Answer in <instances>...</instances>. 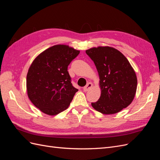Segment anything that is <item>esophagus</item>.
Segmentation results:
<instances>
[{"instance_id":"1","label":"esophagus","mask_w":160,"mask_h":160,"mask_svg":"<svg viewBox=\"0 0 160 160\" xmlns=\"http://www.w3.org/2000/svg\"><path fill=\"white\" fill-rule=\"evenodd\" d=\"M92 87H93V84H92L91 83H88L86 85V86H85L83 88V91L85 92L88 91L89 90H90L91 89Z\"/></svg>"}]
</instances>
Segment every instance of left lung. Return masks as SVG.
<instances>
[{"instance_id":"8db88e82","label":"left lung","mask_w":160,"mask_h":160,"mask_svg":"<svg viewBox=\"0 0 160 160\" xmlns=\"http://www.w3.org/2000/svg\"><path fill=\"white\" fill-rule=\"evenodd\" d=\"M86 53L94 62L99 77L101 96L91 105L96 111L115 114L132 103L137 89V76L122 52L111 47H93Z\"/></svg>"}]
</instances>
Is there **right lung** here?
I'll list each match as a JSON object with an SVG mask.
<instances>
[{
	"label": "right lung",
	"instance_id": "right-lung-1",
	"mask_svg": "<svg viewBox=\"0 0 160 160\" xmlns=\"http://www.w3.org/2000/svg\"><path fill=\"white\" fill-rule=\"evenodd\" d=\"M79 52L68 45H57L32 61L27 75V95L42 112L56 115L68 108L78 89L72 85L67 68Z\"/></svg>",
	"mask_w": 160,
	"mask_h": 160
}]
</instances>
